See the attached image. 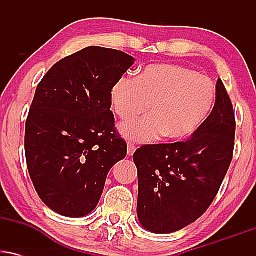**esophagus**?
Listing matches in <instances>:
<instances>
[{
    "instance_id": "esophagus-1",
    "label": "esophagus",
    "mask_w": 256,
    "mask_h": 256,
    "mask_svg": "<svg viewBox=\"0 0 256 256\" xmlns=\"http://www.w3.org/2000/svg\"><path fill=\"white\" fill-rule=\"evenodd\" d=\"M134 152H136V146L132 144V143H128V156H132V155L134 154Z\"/></svg>"
}]
</instances>
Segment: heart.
Returning <instances> with one entry per match:
<instances>
[{"instance_id": "obj_1", "label": "heart", "mask_w": 256, "mask_h": 256, "mask_svg": "<svg viewBox=\"0 0 256 256\" xmlns=\"http://www.w3.org/2000/svg\"><path fill=\"white\" fill-rule=\"evenodd\" d=\"M116 116L134 119L150 107L146 118L119 126L122 137L148 143L162 136L177 142L206 122L216 101V88L204 76L173 64L146 66L137 78L122 77L110 91Z\"/></svg>"}]
</instances>
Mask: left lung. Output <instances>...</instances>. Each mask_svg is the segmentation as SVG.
<instances>
[{
	"label": "left lung",
	"instance_id": "obj_1",
	"mask_svg": "<svg viewBox=\"0 0 256 256\" xmlns=\"http://www.w3.org/2000/svg\"><path fill=\"white\" fill-rule=\"evenodd\" d=\"M234 131L231 100L218 79L212 113L189 140L137 149V216L146 230L172 234L208 210L230 167Z\"/></svg>",
	"mask_w": 256,
	"mask_h": 256
}]
</instances>
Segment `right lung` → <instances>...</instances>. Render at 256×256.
<instances>
[{
  "mask_svg": "<svg viewBox=\"0 0 256 256\" xmlns=\"http://www.w3.org/2000/svg\"><path fill=\"white\" fill-rule=\"evenodd\" d=\"M134 61L122 52L88 46L55 64L38 84L26 120V162L38 196L60 216L92 212L108 172L126 156L110 91Z\"/></svg>",
  "mask_w": 256,
  "mask_h": 256,
  "instance_id": "1",
  "label": "right lung"
}]
</instances>
